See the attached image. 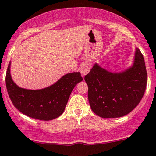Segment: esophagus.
Masks as SVG:
<instances>
[{
	"label": "esophagus",
	"mask_w": 156,
	"mask_h": 156,
	"mask_svg": "<svg viewBox=\"0 0 156 156\" xmlns=\"http://www.w3.org/2000/svg\"><path fill=\"white\" fill-rule=\"evenodd\" d=\"M90 69H91V66L90 65V63L83 64V65L82 66L81 69H80L81 74L83 75V76H85V75H86L89 72L90 70Z\"/></svg>",
	"instance_id": "obj_1"
}]
</instances>
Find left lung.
<instances>
[{"mask_svg": "<svg viewBox=\"0 0 156 156\" xmlns=\"http://www.w3.org/2000/svg\"><path fill=\"white\" fill-rule=\"evenodd\" d=\"M85 80L95 114L104 118L124 116L138 105L145 91L147 74L143 55L136 48L133 66L120 73L109 72L96 63Z\"/></svg>", "mask_w": 156, "mask_h": 156, "instance_id": "left-lung-1", "label": "left lung"}]
</instances>
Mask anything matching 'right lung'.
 <instances>
[{"label": "right lung", "mask_w": 156, "mask_h": 156, "mask_svg": "<svg viewBox=\"0 0 156 156\" xmlns=\"http://www.w3.org/2000/svg\"><path fill=\"white\" fill-rule=\"evenodd\" d=\"M10 64L7 68L5 85L12 104L20 112L41 120H51L60 116L71 91L82 77L80 72L64 75L54 85L41 90L21 88L13 82Z\"/></svg>", "instance_id": "add662e5"}]
</instances>
